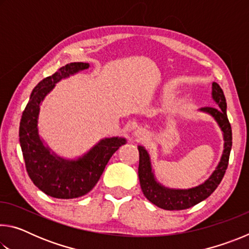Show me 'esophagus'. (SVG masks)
I'll return each instance as SVG.
<instances>
[{
	"mask_svg": "<svg viewBox=\"0 0 249 249\" xmlns=\"http://www.w3.org/2000/svg\"><path fill=\"white\" fill-rule=\"evenodd\" d=\"M134 136L135 137H137L138 140H144V138L146 137V135H145V132L142 129H136L134 132Z\"/></svg>",
	"mask_w": 249,
	"mask_h": 249,
	"instance_id": "1",
	"label": "esophagus"
}]
</instances>
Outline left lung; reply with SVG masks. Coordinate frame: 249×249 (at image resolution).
Instances as JSON below:
<instances>
[{"instance_id": "1", "label": "left lung", "mask_w": 249, "mask_h": 249, "mask_svg": "<svg viewBox=\"0 0 249 249\" xmlns=\"http://www.w3.org/2000/svg\"><path fill=\"white\" fill-rule=\"evenodd\" d=\"M212 99L216 107H201L199 111L212 116L221 128L224 140L223 153L220 161L211 176L204 182L189 189L168 188L156 179L155 170L151 165L150 155L144 146H138L140 151V166H138V177L142 191L151 203L163 210H185L200 203L209 197L217 185L221 183L223 177L229 165L230 154L231 149V128L226 114V100L221 87L216 82L212 83Z\"/></svg>"}]
</instances>
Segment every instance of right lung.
<instances>
[{"label":"right lung","mask_w":249,"mask_h":249,"mask_svg":"<svg viewBox=\"0 0 249 249\" xmlns=\"http://www.w3.org/2000/svg\"><path fill=\"white\" fill-rule=\"evenodd\" d=\"M90 68L87 62H71L34 88L19 123V144L26 170L33 183L47 196L74 199L89 193L103 174L112 155L126 144L124 137L100 140L78 158L58 156L40 137L38 120L41 102L56 83Z\"/></svg>","instance_id":"add662e5"}]
</instances>
